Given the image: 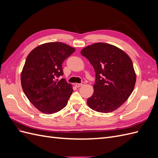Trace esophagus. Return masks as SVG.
Wrapping results in <instances>:
<instances>
[{
  "mask_svg": "<svg viewBox=\"0 0 158 158\" xmlns=\"http://www.w3.org/2000/svg\"><path fill=\"white\" fill-rule=\"evenodd\" d=\"M83 85H84V82H82L81 84H78V83H76V84H75V85L77 88H80L81 86H82Z\"/></svg>",
  "mask_w": 158,
  "mask_h": 158,
  "instance_id": "34e87169",
  "label": "esophagus"
}]
</instances>
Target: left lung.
Returning <instances> with one entry per match:
<instances>
[{"label": "left lung", "instance_id": "1", "mask_svg": "<svg viewBox=\"0 0 158 158\" xmlns=\"http://www.w3.org/2000/svg\"><path fill=\"white\" fill-rule=\"evenodd\" d=\"M95 73L94 94L88 106L100 113H109L125 103L135 88L136 76L129 56L118 47L96 43L81 51Z\"/></svg>", "mask_w": 158, "mask_h": 158}]
</instances>
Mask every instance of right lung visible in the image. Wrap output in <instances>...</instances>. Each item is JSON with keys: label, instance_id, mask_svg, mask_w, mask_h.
Masks as SVG:
<instances>
[{"label": "right lung", "instance_id": "add662e5", "mask_svg": "<svg viewBox=\"0 0 158 158\" xmlns=\"http://www.w3.org/2000/svg\"><path fill=\"white\" fill-rule=\"evenodd\" d=\"M75 49L61 42L40 45L27 55L21 74V84L27 99L45 114L60 111L68 103L73 86L64 78L62 64Z\"/></svg>", "mask_w": 158, "mask_h": 158}]
</instances>
